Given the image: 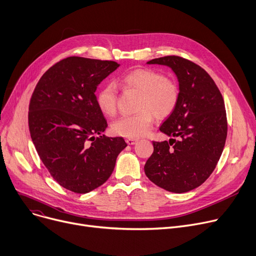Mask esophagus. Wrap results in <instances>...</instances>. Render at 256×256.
I'll use <instances>...</instances> for the list:
<instances>
[{"label": "esophagus", "mask_w": 256, "mask_h": 256, "mask_svg": "<svg viewBox=\"0 0 256 256\" xmlns=\"http://www.w3.org/2000/svg\"><path fill=\"white\" fill-rule=\"evenodd\" d=\"M126 142L128 145H134L136 143L138 142V140H137V139H130V138H128V139L126 140Z\"/></svg>", "instance_id": "obj_1"}]
</instances>
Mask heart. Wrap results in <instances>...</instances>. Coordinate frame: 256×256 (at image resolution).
Returning <instances> with one entry per match:
<instances>
[{
    "mask_svg": "<svg viewBox=\"0 0 256 256\" xmlns=\"http://www.w3.org/2000/svg\"><path fill=\"white\" fill-rule=\"evenodd\" d=\"M122 88L140 92L138 113L119 117L112 124V132L122 137L137 139L146 134L153 124V115L162 119L176 109L180 90L177 82L151 69H134L118 80ZM118 92L113 83L105 84L96 94V104L105 115L113 116L117 109Z\"/></svg>",
    "mask_w": 256,
    "mask_h": 256,
    "instance_id": "b5f03b06",
    "label": "heart"
}]
</instances>
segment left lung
<instances>
[{"label": "left lung", "instance_id": "1", "mask_svg": "<svg viewBox=\"0 0 256 256\" xmlns=\"http://www.w3.org/2000/svg\"><path fill=\"white\" fill-rule=\"evenodd\" d=\"M162 64L176 74L180 98L160 132L172 137L153 141L146 176L162 188L187 192L205 182L224 151L228 134L224 100L210 75L198 64L176 56L147 62Z\"/></svg>", "mask_w": 256, "mask_h": 256}]
</instances>
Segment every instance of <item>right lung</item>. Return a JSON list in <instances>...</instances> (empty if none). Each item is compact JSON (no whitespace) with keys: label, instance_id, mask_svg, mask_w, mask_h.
I'll use <instances>...</instances> for the list:
<instances>
[{"label":"right lung","instance_id":"obj_1","mask_svg":"<svg viewBox=\"0 0 256 256\" xmlns=\"http://www.w3.org/2000/svg\"><path fill=\"white\" fill-rule=\"evenodd\" d=\"M119 64L70 56L43 74L28 107L34 145L50 175L64 188L88 194L111 176L128 145L106 137L108 124L96 104L98 85Z\"/></svg>","mask_w":256,"mask_h":256}]
</instances>
